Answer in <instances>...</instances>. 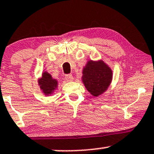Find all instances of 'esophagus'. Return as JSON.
Masks as SVG:
<instances>
[{"label":"esophagus","mask_w":154,"mask_h":154,"mask_svg":"<svg viewBox=\"0 0 154 154\" xmlns=\"http://www.w3.org/2000/svg\"><path fill=\"white\" fill-rule=\"evenodd\" d=\"M65 79H66V80H67V81H72L73 80L74 77H73V76H72V74H66Z\"/></svg>","instance_id":"esophagus-1"}]
</instances>
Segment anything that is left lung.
I'll return each mask as SVG.
<instances>
[{
  "label": "left lung",
  "mask_w": 154,
  "mask_h": 154,
  "mask_svg": "<svg viewBox=\"0 0 154 154\" xmlns=\"http://www.w3.org/2000/svg\"><path fill=\"white\" fill-rule=\"evenodd\" d=\"M82 81L87 90L98 96L107 89L112 77L109 67L103 61L89 60L82 71Z\"/></svg>",
  "instance_id": "obj_1"
}]
</instances>
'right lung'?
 <instances>
[{"label": "right lung", "mask_w": 154, "mask_h": 154, "mask_svg": "<svg viewBox=\"0 0 154 154\" xmlns=\"http://www.w3.org/2000/svg\"><path fill=\"white\" fill-rule=\"evenodd\" d=\"M38 84L40 85V88L43 91L44 94L49 95L56 88L58 82L56 80L52 79L50 74L47 72H44L42 77L38 80Z\"/></svg>", "instance_id": "right-lung-1"}]
</instances>
